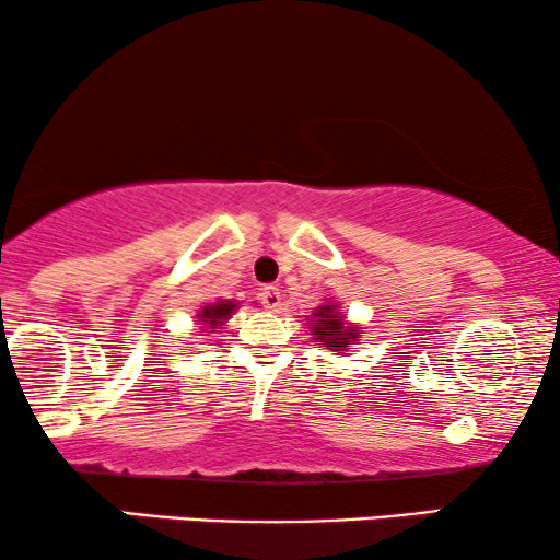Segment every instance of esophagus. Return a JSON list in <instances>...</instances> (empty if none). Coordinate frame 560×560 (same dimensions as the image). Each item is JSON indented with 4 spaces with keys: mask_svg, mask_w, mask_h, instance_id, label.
<instances>
[{
    "mask_svg": "<svg viewBox=\"0 0 560 560\" xmlns=\"http://www.w3.org/2000/svg\"><path fill=\"white\" fill-rule=\"evenodd\" d=\"M262 303H265V308H270V311H280V306H282V295H280V288H275V285H267V288H262Z\"/></svg>",
    "mask_w": 560,
    "mask_h": 560,
    "instance_id": "obj_1",
    "label": "esophagus"
}]
</instances>
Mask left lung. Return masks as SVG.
Segmentation results:
<instances>
[{"instance_id": "1", "label": "left lung", "mask_w": 560, "mask_h": 560, "mask_svg": "<svg viewBox=\"0 0 560 560\" xmlns=\"http://www.w3.org/2000/svg\"><path fill=\"white\" fill-rule=\"evenodd\" d=\"M314 318L316 322L311 324V331H314L316 339H322L329 350L342 352L352 342H358V337L362 334L358 326H347L345 316L339 314L337 306H331V303L329 306H318Z\"/></svg>"}]
</instances>
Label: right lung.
Listing matches in <instances>:
<instances>
[{"mask_svg": "<svg viewBox=\"0 0 560 560\" xmlns=\"http://www.w3.org/2000/svg\"><path fill=\"white\" fill-rule=\"evenodd\" d=\"M234 308H236L234 301H218L213 306H206L198 314L200 322L206 324L202 329H221V326L226 324V318L234 314Z\"/></svg>", "mask_w": 560, "mask_h": 560, "instance_id": "add662e5", "label": "right lung"}]
</instances>
